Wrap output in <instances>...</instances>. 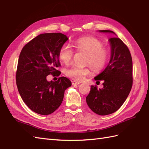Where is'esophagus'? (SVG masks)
I'll return each instance as SVG.
<instances>
[{"instance_id": "obj_1", "label": "esophagus", "mask_w": 149, "mask_h": 149, "mask_svg": "<svg viewBox=\"0 0 149 149\" xmlns=\"http://www.w3.org/2000/svg\"><path fill=\"white\" fill-rule=\"evenodd\" d=\"M80 84V83L79 82H77V81H72V85H78Z\"/></svg>"}]
</instances>
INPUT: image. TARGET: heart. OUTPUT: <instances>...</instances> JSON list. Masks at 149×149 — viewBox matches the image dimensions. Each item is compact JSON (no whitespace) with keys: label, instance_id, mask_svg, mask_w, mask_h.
I'll return each instance as SVG.
<instances>
[{"label":"heart","instance_id":"heart-1","mask_svg":"<svg viewBox=\"0 0 149 149\" xmlns=\"http://www.w3.org/2000/svg\"><path fill=\"white\" fill-rule=\"evenodd\" d=\"M73 47L78 52L86 53L85 63L90 64L93 70L99 71L106 67L109 57V52L104 47V43L97 38L92 37L77 39L73 43ZM74 50L64 43L60 47L58 57L63 63L68 64L73 59ZM91 66H72L65 70L66 77L75 81H81L91 73Z\"/></svg>","mask_w":149,"mask_h":149}]
</instances>
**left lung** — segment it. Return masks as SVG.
I'll return each instance as SVG.
<instances>
[{
  "label": "left lung",
  "instance_id": "left-lung-1",
  "mask_svg": "<svg viewBox=\"0 0 149 149\" xmlns=\"http://www.w3.org/2000/svg\"><path fill=\"white\" fill-rule=\"evenodd\" d=\"M100 31L114 33L110 30ZM109 40L111 47L109 63L95 78L96 81H104V87L98 89L96 85H92L86 97L90 109L100 116L117 111L128 97L133 85L132 58L128 47L117 37L111 38Z\"/></svg>",
  "mask_w": 149,
  "mask_h": 149
}]
</instances>
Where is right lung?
Returning <instances> with one entry per match:
<instances>
[{
	"mask_svg": "<svg viewBox=\"0 0 149 149\" xmlns=\"http://www.w3.org/2000/svg\"><path fill=\"white\" fill-rule=\"evenodd\" d=\"M68 40L61 33L38 35L21 50L18 59L16 80L18 91L30 109L42 115L52 114L62 103L64 91L71 86L63 77L56 81H48L47 77H59L61 66L58 52Z\"/></svg>",
	"mask_w": 149,
	"mask_h": 149,
	"instance_id": "1",
	"label": "right lung"
}]
</instances>
